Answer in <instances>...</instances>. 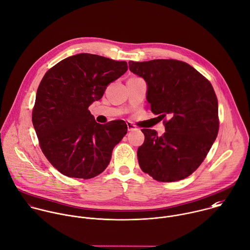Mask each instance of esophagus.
<instances>
[{"mask_svg": "<svg viewBox=\"0 0 250 250\" xmlns=\"http://www.w3.org/2000/svg\"><path fill=\"white\" fill-rule=\"evenodd\" d=\"M127 127H128V131H134V130L137 129L136 126L133 123H131V122L127 123Z\"/></svg>", "mask_w": 250, "mask_h": 250, "instance_id": "obj_1", "label": "esophagus"}]
</instances>
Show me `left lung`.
<instances>
[{"label":"left lung","instance_id":"1","mask_svg":"<svg viewBox=\"0 0 250 250\" xmlns=\"http://www.w3.org/2000/svg\"><path fill=\"white\" fill-rule=\"evenodd\" d=\"M130 70L147 84L146 100L166 132L142 129L141 169L158 182L192 174L205 159L219 131L218 100L211 83L187 62L176 60L129 62ZM168 118V120L166 118Z\"/></svg>","mask_w":250,"mask_h":250}]
</instances>
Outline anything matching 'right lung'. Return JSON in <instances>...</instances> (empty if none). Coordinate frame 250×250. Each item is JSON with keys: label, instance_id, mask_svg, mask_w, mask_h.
Segmentation results:
<instances>
[{"label": "right lung", "instance_id": "obj_1", "mask_svg": "<svg viewBox=\"0 0 250 250\" xmlns=\"http://www.w3.org/2000/svg\"><path fill=\"white\" fill-rule=\"evenodd\" d=\"M127 69L124 61L78 54L44 75L32 123L43 153L62 174L87 180L109 164L113 147L127 134V125L123 120L97 123L88 108Z\"/></svg>", "mask_w": 250, "mask_h": 250}]
</instances>
